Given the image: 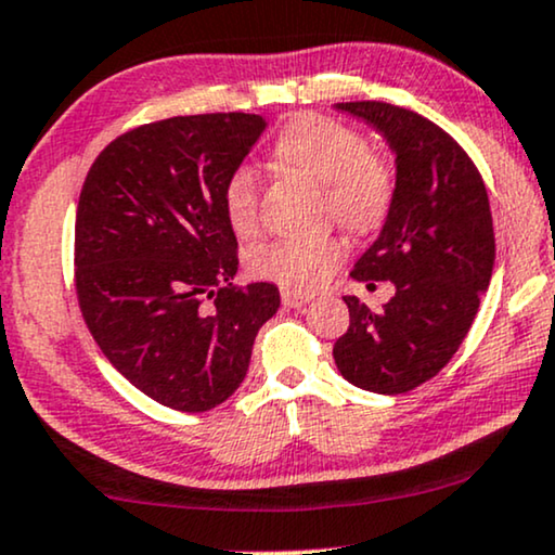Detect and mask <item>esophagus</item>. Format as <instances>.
I'll use <instances>...</instances> for the list:
<instances>
[{"mask_svg": "<svg viewBox=\"0 0 555 555\" xmlns=\"http://www.w3.org/2000/svg\"><path fill=\"white\" fill-rule=\"evenodd\" d=\"M282 301H284L286 307H294V309H299V307H305L307 301H312V294H301V292L284 289V292H282Z\"/></svg>", "mask_w": 555, "mask_h": 555, "instance_id": "esophagus-1", "label": "esophagus"}]
</instances>
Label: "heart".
Instances as JSON below:
<instances>
[{
  "mask_svg": "<svg viewBox=\"0 0 555 555\" xmlns=\"http://www.w3.org/2000/svg\"><path fill=\"white\" fill-rule=\"evenodd\" d=\"M279 162L324 184L330 208L339 223L365 233L386 220L396 195V172L371 152L363 134L324 116L294 118L273 142ZM228 223L241 238L261 228L258 177L250 167L233 169L223 188ZM345 243L322 233L309 238H279L250 254V271L292 292H314L330 282L343 263Z\"/></svg>",
  "mask_w": 555,
  "mask_h": 555,
  "instance_id": "1",
  "label": "heart"
}]
</instances>
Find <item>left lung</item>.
Wrapping results in <instances>:
<instances>
[{"label":"left lung","instance_id":"8db88e82","mask_svg":"<svg viewBox=\"0 0 555 555\" xmlns=\"http://www.w3.org/2000/svg\"><path fill=\"white\" fill-rule=\"evenodd\" d=\"M386 139L396 157V195L354 282H393L396 297L373 312L345 297L350 330L335 343L343 378L396 396L434 378L475 322L494 266L487 190L467 152L409 108L380 101L335 103Z\"/></svg>","mask_w":555,"mask_h":555}]
</instances>
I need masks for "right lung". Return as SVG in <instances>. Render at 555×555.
<instances>
[{
  "label": "right lung",
  "instance_id": "obj_1",
  "mask_svg": "<svg viewBox=\"0 0 555 555\" xmlns=\"http://www.w3.org/2000/svg\"><path fill=\"white\" fill-rule=\"evenodd\" d=\"M266 131L256 114L175 116L114 139L76 216V289L108 363L175 411H210L248 373L282 297L233 286L238 241L223 188Z\"/></svg>",
  "mask_w": 555,
  "mask_h": 555
}]
</instances>
